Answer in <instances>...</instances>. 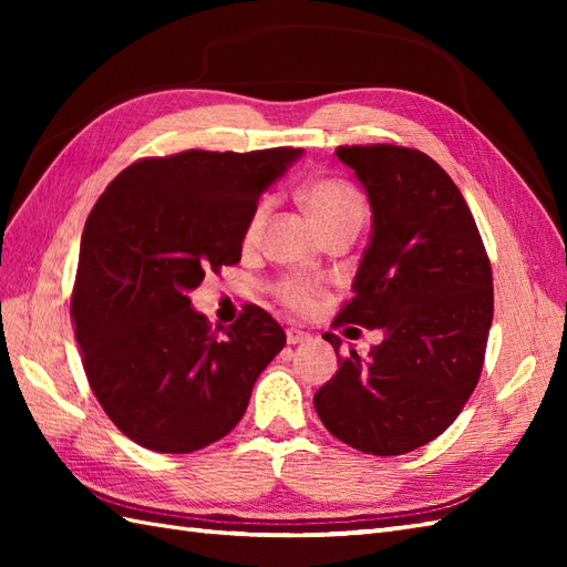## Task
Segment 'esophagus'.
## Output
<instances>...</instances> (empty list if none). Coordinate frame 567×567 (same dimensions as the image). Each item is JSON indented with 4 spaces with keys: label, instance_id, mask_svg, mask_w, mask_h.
<instances>
[{
    "label": "esophagus",
    "instance_id": "1",
    "mask_svg": "<svg viewBox=\"0 0 567 567\" xmlns=\"http://www.w3.org/2000/svg\"><path fill=\"white\" fill-rule=\"evenodd\" d=\"M311 339H315V336L307 333V331H302V329H297V327H290V329H287V343H290V346L309 343Z\"/></svg>",
    "mask_w": 567,
    "mask_h": 567
}]
</instances>
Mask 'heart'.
<instances>
[{
	"label": "heart",
	"mask_w": 567,
	"mask_h": 567,
	"mask_svg": "<svg viewBox=\"0 0 567 567\" xmlns=\"http://www.w3.org/2000/svg\"><path fill=\"white\" fill-rule=\"evenodd\" d=\"M299 199H302V207L307 209L309 219L315 221V226L323 234L336 231V228H360L365 219V202L360 197V192L346 183V179L339 177H317L311 179L299 192ZM265 214H268V202H260L256 209L250 212L246 228H244V240L246 244H252L258 240L262 224H265ZM277 299L285 307H290L295 311H311L319 302V287L311 285L302 277H287L275 290Z\"/></svg>",
	"instance_id": "b5f03b06"
}]
</instances>
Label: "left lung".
<instances>
[{
  "mask_svg": "<svg viewBox=\"0 0 567 567\" xmlns=\"http://www.w3.org/2000/svg\"><path fill=\"white\" fill-rule=\"evenodd\" d=\"M336 155L368 192L372 236L333 327L380 329L382 343L365 360L339 358L315 406L351 449L402 455L441 436L475 390L495 311L492 268L461 189L426 153L370 143ZM323 339L339 355V336Z\"/></svg>",
  "mask_w": 567,
  "mask_h": 567,
  "instance_id": "1",
  "label": "left lung"
}]
</instances>
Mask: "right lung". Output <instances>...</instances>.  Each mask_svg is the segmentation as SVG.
Returning <instances> with one entry per match:
<instances>
[{
  "instance_id": "obj_1",
  "label": "right lung",
  "mask_w": 567,
  "mask_h": 567,
  "mask_svg": "<svg viewBox=\"0 0 567 567\" xmlns=\"http://www.w3.org/2000/svg\"><path fill=\"white\" fill-rule=\"evenodd\" d=\"M299 155L265 148L141 158L90 212L70 317L94 396L143 449L192 453L224 439L285 348L282 327L265 309L246 305L231 327L212 329L187 295L204 272L240 260L250 212Z\"/></svg>"
}]
</instances>
